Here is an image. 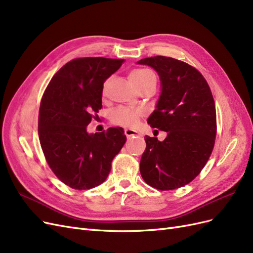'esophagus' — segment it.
<instances>
[{
	"mask_svg": "<svg viewBox=\"0 0 253 253\" xmlns=\"http://www.w3.org/2000/svg\"><path fill=\"white\" fill-rule=\"evenodd\" d=\"M125 134L129 139V138H132V136H134V135H139V132L133 130V129H125Z\"/></svg>",
	"mask_w": 253,
	"mask_h": 253,
	"instance_id": "esophagus-1",
	"label": "esophagus"
}]
</instances>
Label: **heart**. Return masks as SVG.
I'll use <instances>...</instances> for the list:
<instances>
[{"mask_svg": "<svg viewBox=\"0 0 253 253\" xmlns=\"http://www.w3.org/2000/svg\"><path fill=\"white\" fill-rule=\"evenodd\" d=\"M130 81L133 85L156 81L155 74L148 69H136L130 73ZM143 112L139 109L129 108H118L111 112V123L113 125L122 127H133Z\"/></svg>", "mask_w": 253, "mask_h": 253, "instance_id": "heart-1", "label": "heart"}]
</instances>
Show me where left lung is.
Instances as JSON below:
<instances>
[{"mask_svg":"<svg viewBox=\"0 0 253 253\" xmlns=\"http://www.w3.org/2000/svg\"><path fill=\"white\" fill-rule=\"evenodd\" d=\"M153 68L161 92L147 123L168 133L163 141L145 136L141 176L161 191L175 190L198 176L213 150L215 104L205 77L183 61L155 56L136 62Z\"/></svg>","mask_w":253,"mask_h":253,"instance_id":"8db88e82","label":"left lung"}]
</instances>
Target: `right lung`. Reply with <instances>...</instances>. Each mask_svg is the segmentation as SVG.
<instances>
[{
	"mask_svg": "<svg viewBox=\"0 0 253 253\" xmlns=\"http://www.w3.org/2000/svg\"><path fill=\"white\" fill-rule=\"evenodd\" d=\"M124 61L104 57L72 60L54 75L43 94L38 123L41 147L54 174L72 189L102 184L126 142L122 127L86 131L93 113L103 107L104 83Z\"/></svg>",
	"mask_w": 253,
	"mask_h": 253,
	"instance_id": "right-lung-1",
	"label": "right lung"
}]
</instances>
